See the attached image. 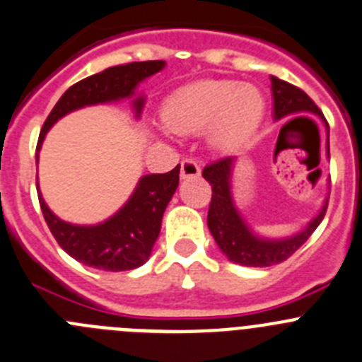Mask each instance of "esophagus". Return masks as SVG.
I'll list each match as a JSON object with an SVG mask.
<instances>
[{"label":"esophagus","instance_id":"34e87169","mask_svg":"<svg viewBox=\"0 0 362 362\" xmlns=\"http://www.w3.org/2000/svg\"><path fill=\"white\" fill-rule=\"evenodd\" d=\"M199 173H202V168H199V164L196 163V160L192 159H185L182 160V166H180V178H196L199 177Z\"/></svg>","mask_w":362,"mask_h":362}]
</instances>
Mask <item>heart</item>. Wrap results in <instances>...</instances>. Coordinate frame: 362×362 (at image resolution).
<instances>
[{
	"label": "heart",
	"mask_w": 362,
	"mask_h": 362,
	"mask_svg": "<svg viewBox=\"0 0 362 362\" xmlns=\"http://www.w3.org/2000/svg\"><path fill=\"white\" fill-rule=\"evenodd\" d=\"M265 113V97L252 84L206 79L180 88L166 100L164 124L177 134H198L217 150H231L255 132Z\"/></svg>",
	"instance_id": "1"
}]
</instances>
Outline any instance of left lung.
<instances>
[{
    "mask_svg": "<svg viewBox=\"0 0 362 362\" xmlns=\"http://www.w3.org/2000/svg\"><path fill=\"white\" fill-rule=\"evenodd\" d=\"M272 83V97H274L276 120L296 113H313L320 117L327 129V152H329V124L324 118L317 104L308 97L306 92L286 81L270 77ZM235 157H224L209 164L203 170V178L212 185V199H210L206 224L217 242L221 251L230 262L244 267H270L285 262L293 255L308 238L311 237L318 224L322 223L327 210V202L322 206L320 214L308 223L303 231L288 238L270 240L252 233L235 206L231 198V168Z\"/></svg>",
    "mask_w": 362,
    "mask_h": 362,
    "instance_id": "1",
    "label": "left lung"
}]
</instances>
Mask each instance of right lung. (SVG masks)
<instances>
[{"instance_id": "right-lung-1", "label": "right lung", "mask_w": 362, "mask_h": 362, "mask_svg": "<svg viewBox=\"0 0 362 362\" xmlns=\"http://www.w3.org/2000/svg\"><path fill=\"white\" fill-rule=\"evenodd\" d=\"M163 59L156 62H132L127 65L110 66L99 74L86 77L72 86L59 97L56 106L44 122L37 143L38 150L49 129L62 117L79 107L92 104L115 103L134 95V90L141 81L153 76L164 69ZM145 99L139 97L134 100L136 115H141ZM180 164L168 173L145 175L139 180L129 202L110 217L107 221L93 226H79L70 224L56 217L45 205L44 198L38 192L42 214L62 249L83 265L100 270H132L141 267L150 258L153 244L160 231L163 214L170 203L171 196L178 187Z\"/></svg>"}]
</instances>
